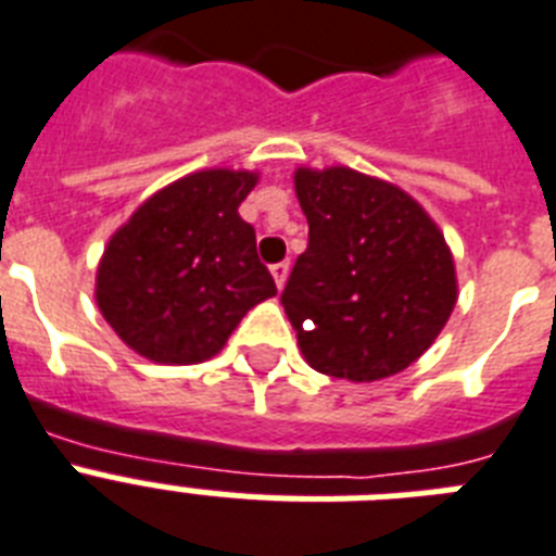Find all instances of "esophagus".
Here are the masks:
<instances>
[{
  "instance_id": "34e87169",
  "label": "esophagus",
  "mask_w": 556,
  "mask_h": 556,
  "mask_svg": "<svg viewBox=\"0 0 556 556\" xmlns=\"http://www.w3.org/2000/svg\"><path fill=\"white\" fill-rule=\"evenodd\" d=\"M288 270H291V263H277V265H270V274H274V282H277V288L282 291L288 282Z\"/></svg>"
}]
</instances>
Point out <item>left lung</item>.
<instances>
[{
    "instance_id": "1",
    "label": "left lung",
    "mask_w": 556,
    "mask_h": 556,
    "mask_svg": "<svg viewBox=\"0 0 556 556\" xmlns=\"http://www.w3.org/2000/svg\"><path fill=\"white\" fill-rule=\"evenodd\" d=\"M308 248L282 305L305 363L377 382L426 354L457 305L451 248L410 193L345 165L296 168Z\"/></svg>"
}]
</instances>
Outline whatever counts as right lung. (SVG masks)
<instances>
[{
    "mask_svg": "<svg viewBox=\"0 0 556 556\" xmlns=\"http://www.w3.org/2000/svg\"><path fill=\"white\" fill-rule=\"evenodd\" d=\"M256 182V170H193L148 197L108 239L93 293L130 351L160 365L205 363L277 293L254 228L239 216Z\"/></svg>",
    "mask_w": 556,
    "mask_h": 556,
    "instance_id": "right-lung-1",
    "label": "right lung"
}]
</instances>
